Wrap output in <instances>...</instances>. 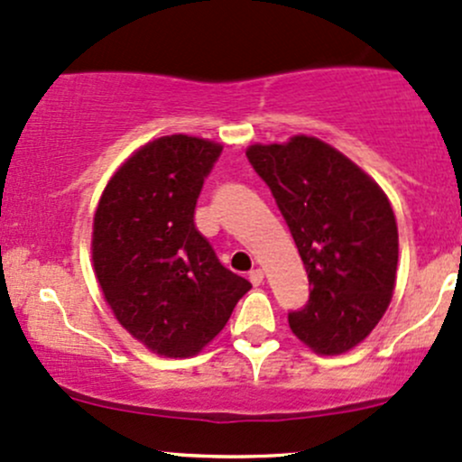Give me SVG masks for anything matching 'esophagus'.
<instances>
[{
    "mask_svg": "<svg viewBox=\"0 0 462 462\" xmlns=\"http://www.w3.org/2000/svg\"><path fill=\"white\" fill-rule=\"evenodd\" d=\"M249 280H251L253 286H260L262 282H264V271H262V269H253L249 273Z\"/></svg>",
    "mask_w": 462,
    "mask_h": 462,
    "instance_id": "1",
    "label": "esophagus"
}]
</instances>
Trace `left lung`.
I'll return each instance as SVG.
<instances>
[{"instance_id":"8db88e82","label":"left lung","mask_w":462,"mask_h":462,"mask_svg":"<svg viewBox=\"0 0 462 462\" xmlns=\"http://www.w3.org/2000/svg\"><path fill=\"white\" fill-rule=\"evenodd\" d=\"M246 158L289 225L310 295L291 330L319 355L355 348L388 310L399 231L388 196L350 158L312 136L251 145Z\"/></svg>"}]
</instances>
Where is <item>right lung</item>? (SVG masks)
Here are the masks:
<instances>
[{
  "instance_id": "right-lung-1",
  "label": "right lung",
  "mask_w": 462,
  "mask_h": 462,
  "mask_svg": "<svg viewBox=\"0 0 462 462\" xmlns=\"http://www.w3.org/2000/svg\"><path fill=\"white\" fill-rule=\"evenodd\" d=\"M222 145L171 134L127 158L94 213L92 262L118 324L162 356L200 352L251 282L225 269L193 213Z\"/></svg>"
}]
</instances>
